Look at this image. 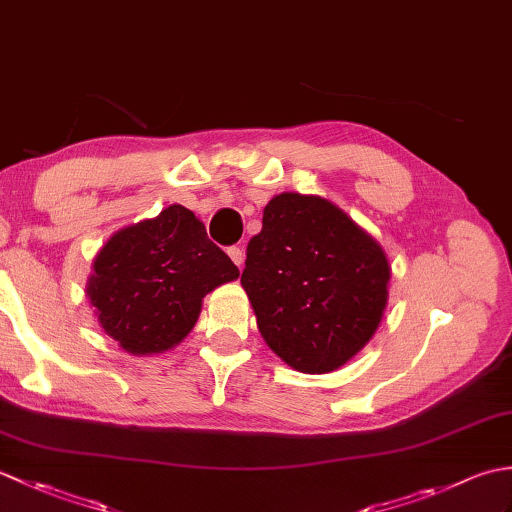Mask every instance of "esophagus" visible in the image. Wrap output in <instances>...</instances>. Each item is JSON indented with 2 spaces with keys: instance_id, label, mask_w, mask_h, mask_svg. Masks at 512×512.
Instances as JSON below:
<instances>
[{
  "instance_id": "obj_1",
  "label": "esophagus",
  "mask_w": 512,
  "mask_h": 512,
  "mask_svg": "<svg viewBox=\"0 0 512 512\" xmlns=\"http://www.w3.org/2000/svg\"><path fill=\"white\" fill-rule=\"evenodd\" d=\"M228 257L233 259V264H235L237 268L244 266V250H242V248H237V246L228 248Z\"/></svg>"
}]
</instances>
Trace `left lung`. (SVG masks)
I'll return each mask as SVG.
<instances>
[{"label": "left lung", "instance_id": "left-lung-1", "mask_svg": "<svg viewBox=\"0 0 512 512\" xmlns=\"http://www.w3.org/2000/svg\"><path fill=\"white\" fill-rule=\"evenodd\" d=\"M389 277L385 248L343 209L286 191L248 242L242 288L270 350L297 372L328 374L378 330Z\"/></svg>", "mask_w": 512, "mask_h": 512}]
</instances>
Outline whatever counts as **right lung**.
I'll list each match as a JSON object with an SVG mask.
<instances>
[{
	"label": "right lung",
	"mask_w": 512,
	"mask_h": 512,
	"mask_svg": "<svg viewBox=\"0 0 512 512\" xmlns=\"http://www.w3.org/2000/svg\"><path fill=\"white\" fill-rule=\"evenodd\" d=\"M239 277L204 224L182 204L116 231L85 286L103 332L132 356L173 350L198 323L202 299Z\"/></svg>",
	"instance_id": "add662e5"
}]
</instances>
